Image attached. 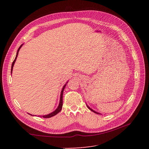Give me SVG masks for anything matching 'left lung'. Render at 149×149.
<instances>
[{
    "instance_id": "obj_1",
    "label": "left lung",
    "mask_w": 149,
    "mask_h": 149,
    "mask_svg": "<svg viewBox=\"0 0 149 149\" xmlns=\"http://www.w3.org/2000/svg\"><path fill=\"white\" fill-rule=\"evenodd\" d=\"M86 106H87V107H88V108H89L91 111H93V112H94V113H97V114H100V113H98V112H97V111H95L94 110H93L92 109H91V108H90V107H89V106H88V105H87V104H86Z\"/></svg>"
}]
</instances>
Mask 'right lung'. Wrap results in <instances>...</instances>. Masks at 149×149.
I'll use <instances>...</instances> for the list:
<instances>
[{
	"label": "right lung",
	"instance_id": "add662e5",
	"mask_svg": "<svg viewBox=\"0 0 149 149\" xmlns=\"http://www.w3.org/2000/svg\"><path fill=\"white\" fill-rule=\"evenodd\" d=\"M22 45H23V44H22V45H21L20 46V47H19V48H18V50H17V55H16V57H15V60L13 61V63H12V66H11V73H12V71H13V68L14 64H15V61H16V59H17V57H18V52H19V50H20V48H21ZM67 83H68V82H67V83H66L64 85V86H63V88H62V90H61V95H60L59 103V105H58V107H57L55 111H54L53 112H52V113H50L48 114V115H43V116H42V117H43V118H50V117L54 116V115H57V114H58V113H59L60 111H61V109H62V106H63V91H64V90H65V88L66 85V84H67ZM29 115H31V114H29ZM33 116H34V115H33Z\"/></svg>",
	"mask_w": 149,
	"mask_h": 149
}]
</instances>
